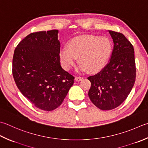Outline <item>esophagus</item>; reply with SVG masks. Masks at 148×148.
<instances>
[{
	"mask_svg": "<svg viewBox=\"0 0 148 148\" xmlns=\"http://www.w3.org/2000/svg\"><path fill=\"white\" fill-rule=\"evenodd\" d=\"M83 79V77H79V76H76L75 77V80L76 81V82H80V81H82Z\"/></svg>",
	"mask_w": 148,
	"mask_h": 148,
	"instance_id": "34e87169",
	"label": "esophagus"
}]
</instances>
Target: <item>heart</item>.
<instances>
[{"mask_svg":"<svg viewBox=\"0 0 148 148\" xmlns=\"http://www.w3.org/2000/svg\"><path fill=\"white\" fill-rule=\"evenodd\" d=\"M112 50V42L108 37L86 34L71 39L68 43V47L60 49V58L66 71H70L73 67L78 58L79 71L97 72L107 64Z\"/></svg>","mask_w":148,"mask_h":148,"instance_id":"obj_1","label":"heart"}]
</instances>
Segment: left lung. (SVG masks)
Returning <instances> with one entry per match:
<instances>
[{"label":"left lung","mask_w":148,"mask_h":148,"mask_svg":"<svg viewBox=\"0 0 148 148\" xmlns=\"http://www.w3.org/2000/svg\"><path fill=\"white\" fill-rule=\"evenodd\" d=\"M114 42L111 58L102 70L88 77V96L95 106L110 110L125 100L134 85L136 68L134 47L122 33L108 31Z\"/></svg>","instance_id":"left-lung-1"}]
</instances>
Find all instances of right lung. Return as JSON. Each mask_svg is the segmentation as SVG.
<instances>
[{
  "instance_id": "right-lung-1",
  "label": "right lung",
  "mask_w": 148,
  "mask_h": 148,
  "mask_svg": "<svg viewBox=\"0 0 148 148\" xmlns=\"http://www.w3.org/2000/svg\"><path fill=\"white\" fill-rule=\"evenodd\" d=\"M58 31L31 33L14 50L13 76L21 93L37 108L52 111L61 105L74 77L60 64Z\"/></svg>"
}]
</instances>
